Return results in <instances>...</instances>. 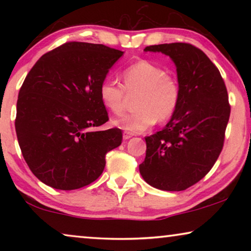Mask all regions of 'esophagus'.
Instances as JSON below:
<instances>
[{
  "mask_svg": "<svg viewBox=\"0 0 251 251\" xmlns=\"http://www.w3.org/2000/svg\"><path fill=\"white\" fill-rule=\"evenodd\" d=\"M132 136H133V133H131V132H126V131L123 132V139H125V140L130 139Z\"/></svg>",
  "mask_w": 251,
  "mask_h": 251,
  "instance_id": "obj_1",
  "label": "esophagus"
}]
</instances>
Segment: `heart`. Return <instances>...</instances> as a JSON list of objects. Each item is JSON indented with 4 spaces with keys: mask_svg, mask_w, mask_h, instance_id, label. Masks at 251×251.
<instances>
[{
    "mask_svg": "<svg viewBox=\"0 0 251 251\" xmlns=\"http://www.w3.org/2000/svg\"><path fill=\"white\" fill-rule=\"evenodd\" d=\"M125 88L111 78L99 87L102 105L113 114L125 111L128 97H135L136 112L113 120V125L130 132H142L157 120L167 121L177 111L180 101V85L177 78L149 60H138L122 73Z\"/></svg>",
    "mask_w": 251,
    "mask_h": 251,
    "instance_id": "heart-1",
    "label": "heart"
}]
</instances>
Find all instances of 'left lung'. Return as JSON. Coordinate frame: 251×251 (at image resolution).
<instances>
[{
	"mask_svg": "<svg viewBox=\"0 0 251 251\" xmlns=\"http://www.w3.org/2000/svg\"><path fill=\"white\" fill-rule=\"evenodd\" d=\"M144 51L170 57L181 95L166 126L145 138L139 173L159 190L184 191L210 171L222 152L231 113L227 90L217 67L192 44H157Z\"/></svg>",
	"mask_w": 251,
	"mask_h": 251,
	"instance_id": "1",
	"label": "left lung"
}]
</instances>
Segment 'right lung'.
<instances>
[{"label": "right lung", "instance_id": "1", "mask_svg": "<svg viewBox=\"0 0 251 251\" xmlns=\"http://www.w3.org/2000/svg\"><path fill=\"white\" fill-rule=\"evenodd\" d=\"M123 53L65 43L27 74L17 101V138L29 169L48 186L71 191L91 184L104 171L106 154L121 145V130L96 128L108 121L99 87Z\"/></svg>", "mask_w": 251, "mask_h": 251}]
</instances>
